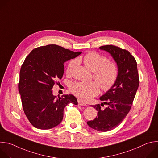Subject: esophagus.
I'll use <instances>...</instances> for the list:
<instances>
[{
	"instance_id": "esophagus-1",
	"label": "esophagus",
	"mask_w": 158,
	"mask_h": 158,
	"mask_svg": "<svg viewBox=\"0 0 158 158\" xmlns=\"http://www.w3.org/2000/svg\"><path fill=\"white\" fill-rule=\"evenodd\" d=\"M77 101H78V104H79V105H80V106H87V104H86L85 102H84L82 101L81 100L78 99V100H77Z\"/></svg>"
}]
</instances>
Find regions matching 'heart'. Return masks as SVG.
Instances as JSON below:
<instances>
[{
    "mask_svg": "<svg viewBox=\"0 0 158 158\" xmlns=\"http://www.w3.org/2000/svg\"><path fill=\"white\" fill-rule=\"evenodd\" d=\"M77 61L83 62L87 69L93 72V76L104 91H107L114 85L119 75L118 63L98 52H91L83 57H79ZM76 60H71L66 67V74H70L76 65ZM71 91L83 101H89L96 96L99 91L98 84L94 81L89 82H74L70 85Z\"/></svg>",
    "mask_w": 158,
    "mask_h": 158,
    "instance_id": "heart-1",
    "label": "heart"
}]
</instances>
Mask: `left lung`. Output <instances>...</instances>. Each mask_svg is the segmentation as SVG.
<instances>
[{"mask_svg":"<svg viewBox=\"0 0 158 158\" xmlns=\"http://www.w3.org/2000/svg\"><path fill=\"white\" fill-rule=\"evenodd\" d=\"M99 49L110 53L118 63L119 75L114 85L100 98L104 103L93 106L98 111L97 117L87 123L95 130L106 132L118 126L128 114L139 79L136 60L128 51L113 45L102 46ZM104 104L106 107L102 109Z\"/></svg>","mask_w":158,"mask_h":158,"instance_id":"obj_1","label":"left lung"}]
</instances>
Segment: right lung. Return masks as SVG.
<instances>
[{
	"instance_id": "obj_1",
	"label": "right lung",
	"mask_w": 158,
	"mask_h": 158,
	"mask_svg": "<svg viewBox=\"0 0 158 158\" xmlns=\"http://www.w3.org/2000/svg\"><path fill=\"white\" fill-rule=\"evenodd\" d=\"M81 54L49 44L33 49L26 57L18 87L24 112L34 127L49 129L57 126L63 119L65 107L69 103L77 104L72 94L56 99L52 89L63 76L64 63Z\"/></svg>"
}]
</instances>
